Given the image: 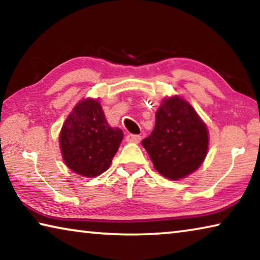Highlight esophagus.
<instances>
[{"mask_svg": "<svg viewBox=\"0 0 260 260\" xmlns=\"http://www.w3.org/2000/svg\"><path fill=\"white\" fill-rule=\"evenodd\" d=\"M126 141L127 142H133V143H139L141 141V136L140 135H135V134H128L126 136Z\"/></svg>", "mask_w": 260, "mask_h": 260, "instance_id": "obj_1", "label": "esophagus"}]
</instances>
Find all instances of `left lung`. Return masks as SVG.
<instances>
[{
    "instance_id": "1",
    "label": "left lung",
    "mask_w": 260,
    "mask_h": 260,
    "mask_svg": "<svg viewBox=\"0 0 260 260\" xmlns=\"http://www.w3.org/2000/svg\"><path fill=\"white\" fill-rule=\"evenodd\" d=\"M142 146L162 177L180 180L203 164L209 149V131L195 109L174 95L161 101L155 128L142 141Z\"/></svg>"
}]
</instances>
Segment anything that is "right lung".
I'll return each mask as SVG.
<instances>
[{
    "label": "right lung",
    "instance_id": "obj_1",
    "mask_svg": "<svg viewBox=\"0 0 260 260\" xmlns=\"http://www.w3.org/2000/svg\"><path fill=\"white\" fill-rule=\"evenodd\" d=\"M122 138L120 128L108 124L99 100H81L60 129L61 157L74 173L98 177L110 167Z\"/></svg>",
    "mask_w": 260,
    "mask_h": 260
}]
</instances>
